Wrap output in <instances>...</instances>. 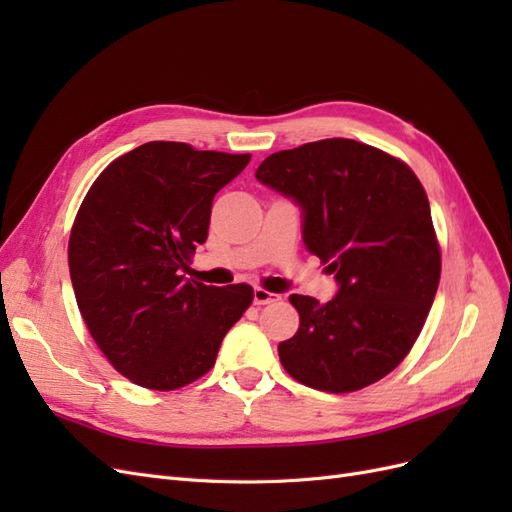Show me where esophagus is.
I'll use <instances>...</instances> for the list:
<instances>
[{
	"mask_svg": "<svg viewBox=\"0 0 512 512\" xmlns=\"http://www.w3.org/2000/svg\"><path fill=\"white\" fill-rule=\"evenodd\" d=\"M275 301H280V294L269 292L265 288H254V305H269Z\"/></svg>",
	"mask_w": 512,
	"mask_h": 512,
	"instance_id": "esophagus-1",
	"label": "esophagus"
}]
</instances>
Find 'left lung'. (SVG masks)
I'll return each instance as SVG.
<instances>
[{"mask_svg": "<svg viewBox=\"0 0 512 512\" xmlns=\"http://www.w3.org/2000/svg\"><path fill=\"white\" fill-rule=\"evenodd\" d=\"M256 179L301 207L303 243L339 286L324 305L290 294L299 331L277 346L284 369L327 393L378 382L406 359L440 284L421 181L404 162L350 138L277 151Z\"/></svg>", "mask_w": 512, "mask_h": 512, "instance_id": "obj_1", "label": "left lung"}]
</instances>
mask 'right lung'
Masks as SVG:
<instances>
[{
  "label": "right lung",
  "instance_id": "1",
  "mask_svg": "<svg viewBox=\"0 0 512 512\" xmlns=\"http://www.w3.org/2000/svg\"><path fill=\"white\" fill-rule=\"evenodd\" d=\"M250 158L145 143L102 170L76 213L68 243L76 303L106 359L134 384L173 391L205 376L250 307L252 286L181 275L207 241L213 196Z\"/></svg>",
  "mask_w": 512,
  "mask_h": 512
}]
</instances>
